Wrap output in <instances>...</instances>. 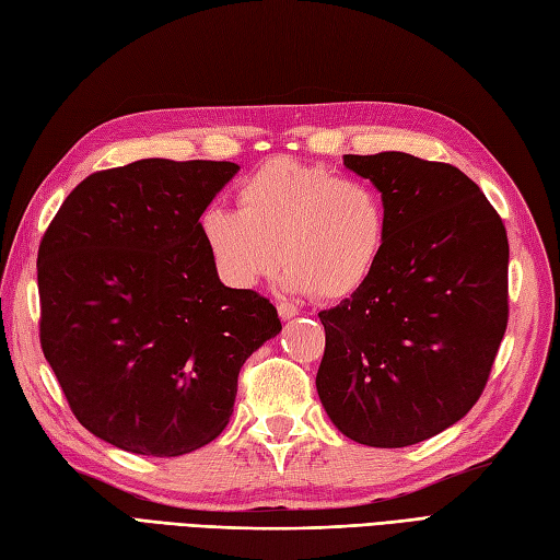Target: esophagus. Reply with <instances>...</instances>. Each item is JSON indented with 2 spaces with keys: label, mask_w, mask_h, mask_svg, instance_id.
<instances>
[{
  "label": "esophagus",
  "mask_w": 560,
  "mask_h": 560,
  "mask_svg": "<svg viewBox=\"0 0 560 560\" xmlns=\"http://www.w3.org/2000/svg\"><path fill=\"white\" fill-rule=\"evenodd\" d=\"M277 310H279V317L281 319H293L298 315V307L291 305V303H279Z\"/></svg>",
  "instance_id": "34e87169"
}]
</instances>
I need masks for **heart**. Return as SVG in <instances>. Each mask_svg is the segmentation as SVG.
Returning <instances> with one entry per match:
<instances>
[{"label": "heart", "mask_w": 560, "mask_h": 560, "mask_svg": "<svg viewBox=\"0 0 560 560\" xmlns=\"http://www.w3.org/2000/svg\"><path fill=\"white\" fill-rule=\"evenodd\" d=\"M238 212L205 207L198 233L219 279L248 291L285 265L291 293L341 301L370 281L386 248V205L370 180L291 158L265 162L236 190Z\"/></svg>", "instance_id": "b5f03b06"}]
</instances>
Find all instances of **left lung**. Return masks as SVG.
<instances>
[{
	"mask_svg": "<svg viewBox=\"0 0 560 560\" xmlns=\"http://www.w3.org/2000/svg\"><path fill=\"white\" fill-rule=\"evenodd\" d=\"M382 192L386 248L319 319L317 394L341 434L402 448L465 418L509 324V236L460 168L406 152L343 154Z\"/></svg>",
	"mask_w": 560,
	"mask_h": 560,
	"instance_id": "left-lung-1",
	"label": "left lung"
}]
</instances>
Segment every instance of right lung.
<instances>
[{
    "label": "right lung",
    "instance_id": "right-lung-1",
    "mask_svg": "<svg viewBox=\"0 0 560 560\" xmlns=\"http://www.w3.org/2000/svg\"><path fill=\"white\" fill-rule=\"evenodd\" d=\"M233 162L138 160L78 184L37 253L40 343L88 432L174 458L229 424L243 362L277 307L219 281L200 212Z\"/></svg>",
    "mask_w": 560,
    "mask_h": 560
}]
</instances>
